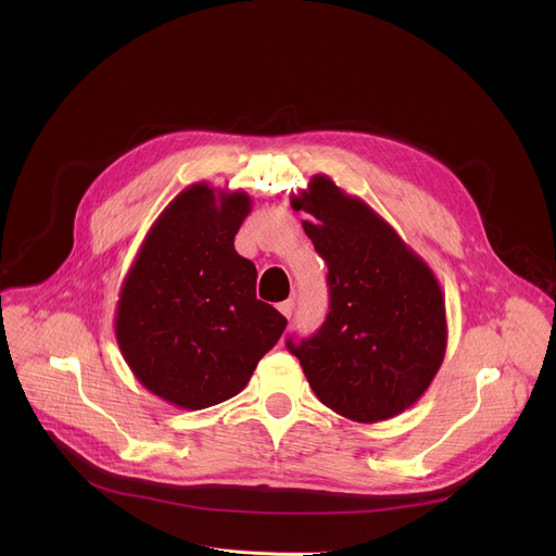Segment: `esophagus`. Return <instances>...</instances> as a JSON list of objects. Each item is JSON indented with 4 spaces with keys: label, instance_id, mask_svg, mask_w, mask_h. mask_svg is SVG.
I'll return each instance as SVG.
<instances>
[{
    "label": "esophagus",
    "instance_id": "esophagus-1",
    "mask_svg": "<svg viewBox=\"0 0 556 556\" xmlns=\"http://www.w3.org/2000/svg\"><path fill=\"white\" fill-rule=\"evenodd\" d=\"M277 309L286 316V319H290L292 316V312H294V301L292 299H288V301H281L279 305H277Z\"/></svg>",
    "mask_w": 556,
    "mask_h": 556
}]
</instances>
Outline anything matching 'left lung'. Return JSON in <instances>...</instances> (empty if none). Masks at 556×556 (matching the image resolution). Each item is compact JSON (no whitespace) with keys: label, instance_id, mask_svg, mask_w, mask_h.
Returning a JSON list of instances; mask_svg holds the SVG:
<instances>
[{"label":"left lung","instance_id":"obj_1","mask_svg":"<svg viewBox=\"0 0 556 556\" xmlns=\"http://www.w3.org/2000/svg\"><path fill=\"white\" fill-rule=\"evenodd\" d=\"M328 264L330 312L314 337L292 343L326 407L374 425L403 414L429 389L446 352L442 288L395 228L326 174L290 200Z\"/></svg>","mask_w":556,"mask_h":556}]
</instances>
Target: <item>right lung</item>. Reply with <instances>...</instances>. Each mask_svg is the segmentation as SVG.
<instances>
[{"mask_svg":"<svg viewBox=\"0 0 556 556\" xmlns=\"http://www.w3.org/2000/svg\"><path fill=\"white\" fill-rule=\"evenodd\" d=\"M247 191L195 182L157 215L121 286L114 332L142 387L198 412L240 393L286 319L255 296L257 268L235 251Z\"/></svg>","mask_w":556,"mask_h":556,"instance_id":"right-lung-1","label":"right lung"}]
</instances>
